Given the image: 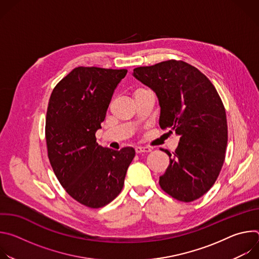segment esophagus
I'll return each mask as SVG.
<instances>
[{
  "label": "esophagus",
  "instance_id": "34e87169",
  "mask_svg": "<svg viewBox=\"0 0 259 259\" xmlns=\"http://www.w3.org/2000/svg\"><path fill=\"white\" fill-rule=\"evenodd\" d=\"M135 152L136 154H140V153H150L152 152V149L149 146H136L135 147Z\"/></svg>",
  "mask_w": 259,
  "mask_h": 259
}]
</instances>
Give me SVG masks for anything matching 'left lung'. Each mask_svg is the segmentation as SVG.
I'll use <instances>...</instances> for the list:
<instances>
[{
	"instance_id": "left-lung-1",
	"label": "left lung",
	"mask_w": 259,
	"mask_h": 259,
	"mask_svg": "<svg viewBox=\"0 0 259 259\" xmlns=\"http://www.w3.org/2000/svg\"><path fill=\"white\" fill-rule=\"evenodd\" d=\"M133 76L156 92L160 127L180 136L160 176L161 189L181 202L201 198L213 187L226 159L228 122L223 100L204 73L182 60L139 66Z\"/></svg>"
}]
</instances>
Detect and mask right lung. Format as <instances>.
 I'll return each instance as SVG.
<instances>
[{"mask_svg": "<svg viewBox=\"0 0 259 259\" xmlns=\"http://www.w3.org/2000/svg\"><path fill=\"white\" fill-rule=\"evenodd\" d=\"M127 69L78 66L53 89L45 136L51 167L65 192L80 204L101 208L121 193L133 147L120 151L98 145L113 93Z\"/></svg>", "mask_w": 259, "mask_h": 259, "instance_id": "1", "label": "right lung"}]
</instances>
